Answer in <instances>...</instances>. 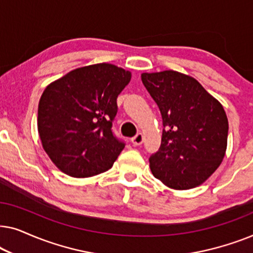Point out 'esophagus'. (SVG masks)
<instances>
[{"instance_id": "esophagus-1", "label": "esophagus", "mask_w": 253, "mask_h": 253, "mask_svg": "<svg viewBox=\"0 0 253 253\" xmlns=\"http://www.w3.org/2000/svg\"><path fill=\"white\" fill-rule=\"evenodd\" d=\"M144 141V136L141 133H137L132 139H131V143L133 144V146H139V145L143 144Z\"/></svg>"}]
</instances>
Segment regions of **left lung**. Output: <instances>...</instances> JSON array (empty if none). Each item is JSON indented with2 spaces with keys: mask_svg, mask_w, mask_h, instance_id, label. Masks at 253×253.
<instances>
[{
  "mask_svg": "<svg viewBox=\"0 0 253 253\" xmlns=\"http://www.w3.org/2000/svg\"><path fill=\"white\" fill-rule=\"evenodd\" d=\"M160 109V148L150 157L155 178L169 188L188 190L206 181L227 150L228 119L221 103L195 78L166 70L141 75Z\"/></svg>",
  "mask_w": 253,
  "mask_h": 253,
  "instance_id": "left-lung-1",
  "label": "left lung"
}]
</instances>
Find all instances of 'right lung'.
Returning a JSON list of instances; mask_svg holds the SVG:
<instances>
[{"instance_id":"obj_1","label":"right lung","mask_w":253,"mask_h":253,"mask_svg":"<svg viewBox=\"0 0 253 253\" xmlns=\"http://www.w3.org/2000/svg\"><path fill=\"white\" fill-rule=\"evenodd\" d=\"M131 74L100 63L78 68L48 85L38 107L43 150L58 169L88 177L112 168L126 146L113 132L117 96Z\"/></svg>"}]
</instances>
